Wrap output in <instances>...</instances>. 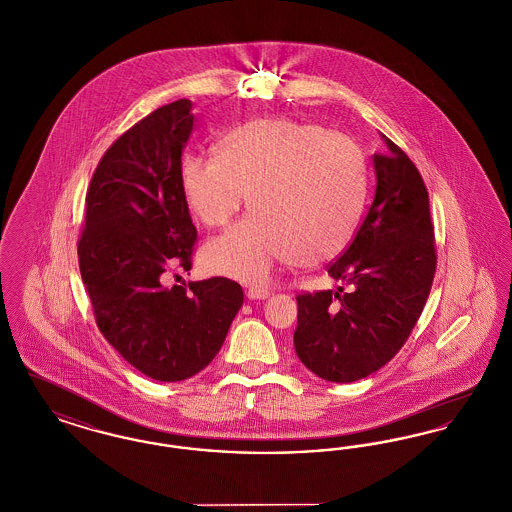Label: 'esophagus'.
Masks as SVG:
<instances>
[{
    "label": "esophagus",
    "mask_w": 512,
    "mask_h": 512,
    "mask_svg": "<svg viewBox=\"0 0 512 512\" xmlns=\"http://www.w3.org/2000/svg\"><path fill=\"white\" fill-rule=\"evenodd\" d=\"M246 296L250 300H266V298H269V290L260 289V287H250V289L246 290Z\"/></svg>",
    "instance_id": "obj_1"
}]
</instances>
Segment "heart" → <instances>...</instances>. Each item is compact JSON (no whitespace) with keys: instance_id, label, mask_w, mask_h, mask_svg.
Returning a JSON list of instances; mask_svg holds the SVG:
<instances>
[{"instance_id":"heart-1","label":"heart","mask_w":512,"mask_h":512,"mask_svg":"<svg viewBox=\"0 0 512 512\" xmlns=\"http://www.w3.org/2000/svg\"><path fill=\"white\" fill-rule=\"evenodd\" d=\"M179 183L208 227L223 225L250 197L256 214L210 239L202 258L214 273L264 283L281 264L315 266L348 246L365 197V162L346 135L271 116L225 132L218 155L185 153Z\"/></svg>"}]
</instances>
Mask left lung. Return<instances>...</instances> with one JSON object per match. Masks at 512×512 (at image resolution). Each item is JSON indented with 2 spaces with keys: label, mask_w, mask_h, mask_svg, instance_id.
Here are the masks:
<instances>
[{
  "label": "left lung",
  "mask_w": 512,
  "mask_h": 512,
  "mask_svg": "<svg viewBox=\"0 0 512 512\" xmlns=\"http://www.w3.org/2000/svg\"><path fill=\"white\" fill-rule=\"evenodd\" d=\"M373 156L375 199L329 275L352 289L302 294L294 350L317 377L354 382L400 352L423 313L436 271L423 178L386 135Z\"/></svg>",
  "instance_id": "1"
}]
</instances>
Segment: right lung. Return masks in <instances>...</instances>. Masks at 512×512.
Here are the masks:
<instances>
[{
  "label": "right lung",
  "mask_w": 512,
  "mask_h": 512,
  "mask_svg": "<svg viewBox=\"0 0 512 512\" xmlns=\"http://www.w3.org/2000/svg\"><path fill=\"white\" fill-rule=\"evenodd\" d=\"M193 103L164 105L120 135L86 195L80 273L95 321L112 348L160 382L200 373L220 352L243 306L239 283L212 277L166 289L174 258L191 267L197 241L179 162L193 132Z\"/></svg>",
  "instance_id": "right-lung-1"
}]
</instances>
